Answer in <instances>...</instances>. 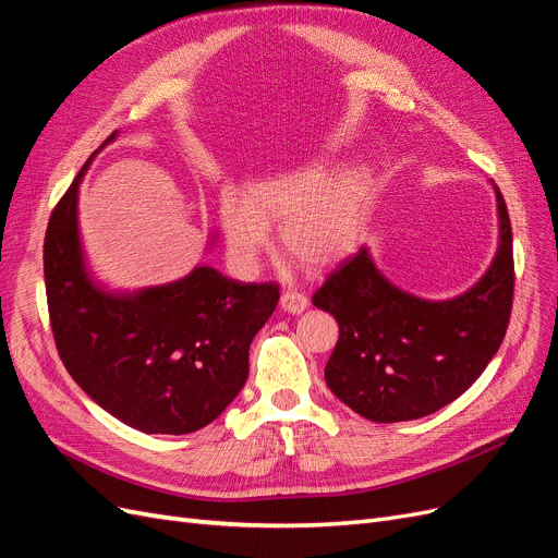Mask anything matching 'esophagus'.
<instances>
[{
    "mask_svg": "<svg viewBox=\"0 0 558 558\" xmlns=\"http://www.w3.org/2000/svg\"><path fill=\"white\" fill-rule=\"evenodd\" d=\"M279 305H281L283 312H289V314H302V312H305V310L310 307V300H307L305 293L286 291V293H281Z\"/></svg>",
    "mask_w": 558,
    "mask_h": 558,
    "instance_id": "obj_1",
    "label": "esophagus"
}]
</instances>
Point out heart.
I'll return each mask as SVG.
<instances>
[{
    "label": "heart",
    "mask_w": 558,
    "mask_h": 558,
    "mask_svg": "<svg viewBox=\"0 0 558 558\" xmlns=\"http://www.w3.org/2000/svg\"><path fill=\"white\" fill-rule=\"evenodd\" d=\"M375 197V177L365 165L330 172L326 160L300 162L253 177L242 195L223 193L218 223L232 265L244 275L258 269L279 227L283 251L310 272L344 263L359 248Z\"/></svg>",
    "instance_id": "obj_1"
}]
</instances>
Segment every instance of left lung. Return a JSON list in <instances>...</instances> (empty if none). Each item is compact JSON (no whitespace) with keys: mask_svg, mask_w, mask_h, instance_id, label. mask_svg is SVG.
<instances>
[{"mask_svg":"<svg viewBox=\"0 0 558 558\" xmlns=\"http://www.w3.org/2000/svg\"><path fill=\"white\" fill-rule=\"evenodd\" d=\"M498 248L486 272L461 295L426 300L388 281L363 246L314 293L332 314L340 340L326 384L356 414L396 424L428 416L465 393L496 356L514 295L512 228L494 185Z\"/></svg>","mask_w":558,"mask_h":558,"instance_id":"left-lung-1","label":"left lung"}]
</instances>
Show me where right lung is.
<instances>
[{
    "instance_id": "obj_1",
    "label": "right lung",
    "mask_w": 558,
    "mask_h": 558,
    "mask_svg": "<svg viewBox=\"0 0 558 558\" xmlns=\"http://www.w3.org/2000/svg\"><path fill=\"white\" fill-rule=\"evenodd\" d=\"M116 137L81 167L50 214L44 242L50 326L66 373L99 408L148 435L195 433L242 391L251 340L272 316L279 289L240 283L211 265L134 291L99 281L81 242L78 185Z\"/></svg>"
}]
</instances>
